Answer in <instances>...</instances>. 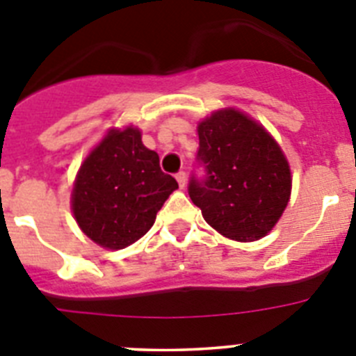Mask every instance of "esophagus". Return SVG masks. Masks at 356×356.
Returning <instances> with one entry per match:
<instances>
[{"label": "esophagus", "instance_id": "1", "mask_svg": "<svg viewBox=\"0 0 356 356\" xmlns=\"http://www.w3.org/2000/svg\"><path fill=\"white\" fill-rule=\"evenodd\" d=\"M176 181H178L180 188H185V185H187V175H185L184 171H180L176 175Z\"/></svg>", "mask_w": 356, "mask_h": 356}]
</instances>
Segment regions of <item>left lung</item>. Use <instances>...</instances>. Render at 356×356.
Listing matches in <instances>:
<instances>
[{
	"label": "left lung",
	"mask_w": 356,
	"mask_h": 356,
	"mask_svg": "<svg viewBox=\"0 0 356 356\" xmlns=\"http://www.w3.org/2000/svg\"><path fill=\"white\" fill-rule=\"evenodd\" d=\"M197 135L207 180L191 181L188 196L203 219L232 241L266 237L291 200L292 175L284 149L259 121L234 106L201 119Z\"/></svg>",
	"instance_id": "8db88e82"
}]
</instances>
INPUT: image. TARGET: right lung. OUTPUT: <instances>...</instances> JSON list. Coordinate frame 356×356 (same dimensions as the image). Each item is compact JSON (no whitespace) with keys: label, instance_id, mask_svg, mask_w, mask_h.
<instances>
[{"label":"right lung","instance_id":"1","mask_svg":"<svg viewBox=\"0 0 356 356\" xmlns=\"http://www.w3.org/2000/svg\"><path fill=\"white\" fill-rule=\"evenodd\" d=\"M178 184L160 169L134 124L110 128L89 151L71 191L76 225L105 250H124L149 232Z\"/></svg>","mask_w":356,"mask_h":356}]
</instances>
